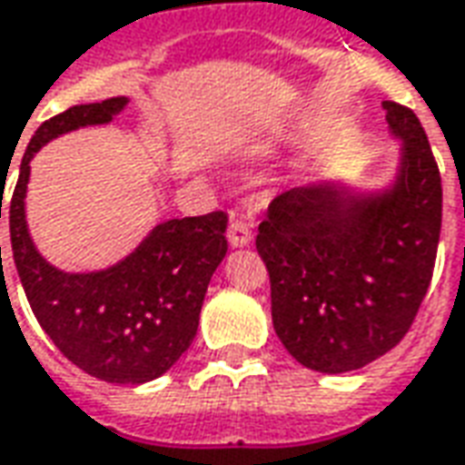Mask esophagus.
Returning <instances> with one entry per match:
<instances>
[{
    "label": "esophagus",
    "instance_id": "obj_1",
    "mask_svg": "<svg viewBox=\"0 0 465 465\" xmlns=\"http://www.w3.org/2000/svg\"><path fill=\"white\" fill-rule=\"evenodd\" d=\"M249 242H252V223L243 222V219L229 223V243L232 246H246Z\"/></svg>",
    "mask_w": 465,
    "mask_h": 465
}]
</instances>
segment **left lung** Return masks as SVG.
<instances>
[{
    "mask_svg": "<svg viewBox=\"0 0 465 465\" xmlns=\"http://www.w3.org/2000/svg\"><path fill=\"white\" fill-rule=\"evenodd\" d=\"M402 138L401 178L378 199L327 186L292 188L269 203L256 252L272 284V322L304 368H365L401 342L436 266L443 188L420 120L385 100Z\"/></svg>",
    "mask_w": 465,
    "mask_h": 465,
    "instance_id": "1",
    "label": "left lung"
}]
</instances>
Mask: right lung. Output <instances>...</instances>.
Returning a JSON list of instances; mask_svg holds the SVG:
<instances>
[{"label": "right lung", "instance_id": "1", "mask_svg": "<svg viewBox=\"0 0 465 465\" xmlns=\"http://www.w3.org/2000/svg\"><path fill=\"white\" fill-rule=\"evenodd\" d=\"M125 103V97H110L74 105L35 131L9 199V236L29 307L54 347L93 378L141 385L163 375L193 342L211 274L229 249L223 236L229 216L211 211L171 219L155 226L128 259L95 274H64L47 264L25 222L32 155L63 133L108 123Z\"/></svg>", "mask_w": 465, "mask_h": 465}]
</instances>
